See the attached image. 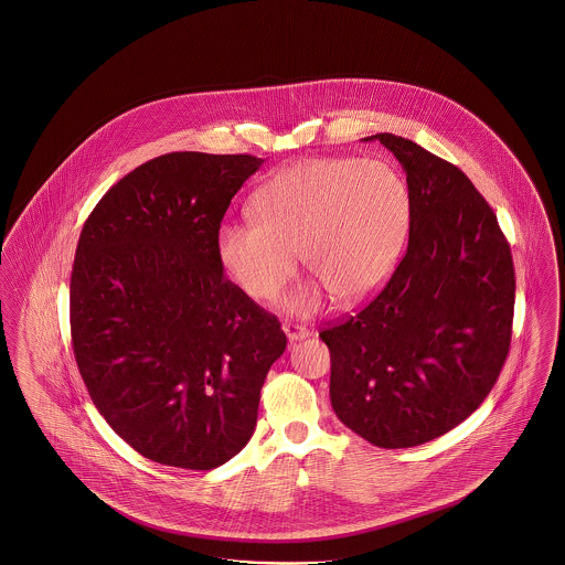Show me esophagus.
<instances>
[{"mask_svg": "<svg viewBox=\"0 0 565 565\" xmlns=\"http://www.w3.org/2000/svg\"><path fill=\"white\" fill-rule=\"evenodd\" d=\"M284 333L288 335L290 342H300V340H307L310 335L307 327L294 326V323H284Z\"/></svg>", "mask_w": 565, "mask_h": 565, "instance_id": "34e87169", "label": "esophagus"}]
</instances>
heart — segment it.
Listing matches in <instances>:
<instances>
[{"label": "heart", "mask_w": 565, "mask_h": 565, "mask_svg": "<svg viewBox=\"0 0 565 565\" xmlns=\"http://www.w3.org/2000/svg\"><path fill=\"white\" fill-rule=\"evenodd\" d=\"M250 222H223L215 253L230 279L257 300H274L296 255L317 279L284 300L294 315L321 305V286L338 302L375 291L402 257L411 192L385 159L315 157L275 173L250 201Z\"/></svg>", "instance_id": "obj_1"}]
</instances>
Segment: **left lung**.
Returning <instances> with one entry per match:
<instances>
[{
    "instance_id": "obj_1",
    "label": "left lung",
    "mask_w": 565,
    "mask_h": 565,
    "mask_svg": "<svg viewBox=\"0 0 565 565\" xmlns=\"http://www.w3.org/2000/svg\"><path fill=\"white\" fill-rule=\"evenodd\" d=\"M406 171L411 236L387 286L319 338L331 354V406L385 449L458 427L495 385L512 342L515 277L497 215L462 170L390 132Z\"/></svg>"
}]
</instances>
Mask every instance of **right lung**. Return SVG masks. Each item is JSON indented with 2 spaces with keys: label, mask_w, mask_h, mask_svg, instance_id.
<instances>
[{
  "label": "right lung",
  "mask_w": 565,
  "mask_h": 565,
  "mask_svg": "<svg viewBox=\"0 0 565 565\" xmlns=\"http://www.w3.org/2000/svg\"><path fill=\"white\" fill-rule=\"evenodd\" d=\"M253 154L182 151L124 175L88 215L70 277L78 371L107 425L157 463L211 470L257 427L286 350L274 315L225 279L215 232Z\"/></svg>",
  "instance_id": "right-lung-1"
}]
</instances>
